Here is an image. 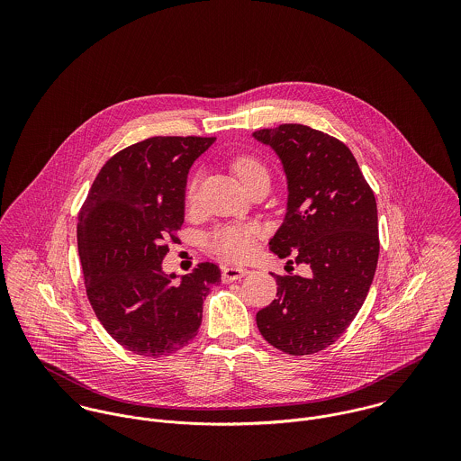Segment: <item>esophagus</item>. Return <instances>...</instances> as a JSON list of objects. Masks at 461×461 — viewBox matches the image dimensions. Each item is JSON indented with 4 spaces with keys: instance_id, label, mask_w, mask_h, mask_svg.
Listing matches in <instances>:
<instances>
[{
    "instance_id": "esophagus-1",
    "label": "esophagus",
    "mask_w": 461,
    "mask_h": 461,
    "mask_svg": "<svg viewBox=\"0 0 461 461\" xmlns=\"http://www.w3.org/2000/svg\"><path fill=\"white\" fill-rule=\"evenodd\" d=\"M250 273V269L247 267H240V266H223L221 267V280L223 282H234L240 280L243 276H247Z\"/></svg>"
}]
</instances>
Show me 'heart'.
I'll list each match as a JSON object with an SVG mask.
<instances>
[{"label": "heart", "mask_w": 461, "mask_h": 461, "mask_svg": "<svg viewBox=\"0 0 461 461\" xmlns=\"http://www.w3.org/2000/svg\"><path fill=\"white\" fill-rule=\"evenodd\" d=\"M232 170L243 186H250L258 179H269L267 168L254 156H240L232 163ZM195 194V181H192L188 188V198H194ZM261 230L256 225H225L216 229L209 240V249L221 259L240 263L252 256L256 240L259 238Z\"/></svg>", "instance_id": "heart-1"}]
</instances>
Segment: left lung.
<instances>
[{
  "label": "left lung",
  "mask_w": 461,
  "mask_h": 461,
  "mask_svg": "<svg viewBox=\"0 0 461 461\" xmlns=\"http://www.w3.org/2000/svg\"><path fill=\"white\" fill-rule=\"evenodd\" d=\"M252 136L275 150L287 179L269 250L311 267L307 276H275L276 300L258 312V327L276 349L312 355L344 333L369 293L380 254L376 198L351 150L327 132L282 124Z\"/></svg>",
  "instance_id": "left-lung-1"
}]
</instances>
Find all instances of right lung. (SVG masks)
Wrapping results in <instances>:
<instances>
[{
    "label": "right lung",
    "instance_id": "right-lung-1",
    "mask_svg": "<svg viewBox=\"0 0 461 461\" xmlns=\"http://www.w3.org/2000/svg\"><path fill=\"white\" fill-rule=\"evenodd\" d=\"M216 138L152 136L117 152L77 216V252L90 305L104 330L141 357H168L197 335L220 267L198 264L179 284L163 271L167 241L185 221L192 165Z\"/></svg>",
    "mask_w": 461,
    "mask_h": 461
}]
</instances>
